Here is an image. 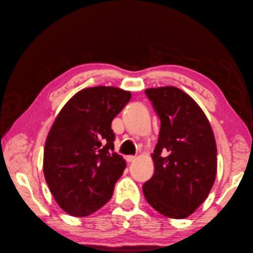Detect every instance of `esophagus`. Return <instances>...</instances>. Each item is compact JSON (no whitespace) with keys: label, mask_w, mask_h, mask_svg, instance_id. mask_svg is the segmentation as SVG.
Returning <instances> with one entry per match:
<instances>
[{"label":"esophagus","mask_w":253,"mask_h":253,"mask_svg":"<svg viewBox=\"0 0 253 253\" xmlns=\"http://www.w3.org/2000/svg\"><path fill=\"white\" fill-rule=\"evenodd\" d=\"M135 159H136L135 156H127V157H126V160H127L128 163H132V162H135Z\"/></svg>","instance_id":"34e87169"}]
</instances>
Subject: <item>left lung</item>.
Masks as SVG:
<instances>
[{
  "instance_id": "left-lung-1",
  "label": "left lung",
  "mask_w": 253,
  "mask_h": 253,
  "mask_svg": "<svg viewBox=\"0 0 253 253\" xmlns=\"http://www.w3.org/2000/svg\"><path fill=\"white\" fill-rule=\"evenodd\" d=\"M160 118L151 157L155 171L144 196L165 217L183 219L207 199L217 173V146L208 118L185 91L173 86L145 90Z\"/></svg>"
}]
</instances>
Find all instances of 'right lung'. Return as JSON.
Masks as SVG:
<instances>
[{
    "instance_id": "add662e5",
    "label": "right lung",
    "mask_w": 253,
    "mask_h": 253,
    "mask_svg": "<svg viewBox=\"0 0 253 253\" xmlns=\"http://www.w3.org/2000/svg\"><path fill=\"white\" fill-rule=\"evenodd\" d=\"M131 97L112 86L76 93L55 118L44 147V176L54 199L74 217H86L108 203L126 168L113 153L112 122Z\"/></svg>"
}]
</instances>
